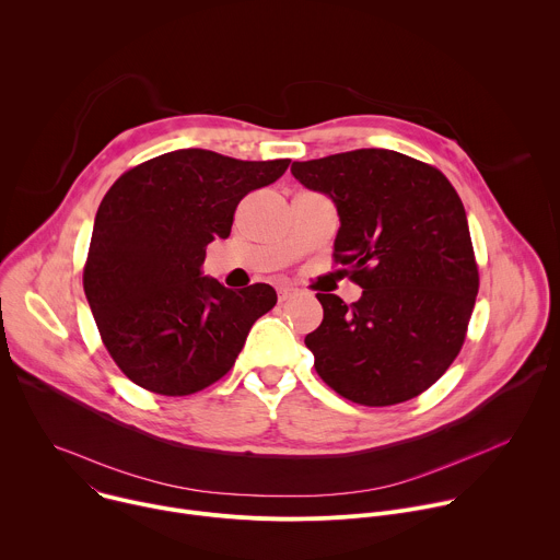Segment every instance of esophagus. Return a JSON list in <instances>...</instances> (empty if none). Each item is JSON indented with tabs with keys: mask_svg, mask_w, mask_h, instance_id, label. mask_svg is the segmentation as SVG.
Returning <instances> with one entry per match:
<instances>
[{
	"mask_svg": "<svg viewBox=\"0 0 560 560\" xmlns=\"http://www.w3.org/2000/svg\"><path fill=\"white\" fill-rule=\"evenodd\" d=\"M296 292H299V290L292 288V285H281V288H279V301H290Z\"/></svg>",
	"mask_w": 560,
	"mask_h": 560,
	"instance_id": "obj_1",
	"label": "esophagus"
}]
</instances>
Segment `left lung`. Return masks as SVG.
<instances>
[{
  "label": "left lung",
  "instance_id": "8db88e82",
  "mask_svg": "<svg viewBox=\"0 0 560 560\" xmlns=\"http://www.w3.org/2000/svg\"><path fill=\"white\" fill-rule=\"evenodd\" d=\"M292 175L334 200V264L362 288L351 305L316 294L323 323L305 336L316 374L364 407L420 396L457 358L479 290L453 184L440 168L389 149L292 162Z\"/></svg>",
  "mask_w": 560,
  "mask_h": 560
}]
</instances>
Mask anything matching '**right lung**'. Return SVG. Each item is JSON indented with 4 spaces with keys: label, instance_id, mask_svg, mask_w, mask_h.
Wrapping results in <instances>:
<instances>
[{
    "label": "right lung",
    "instance_id": "right-lung-1",
    "mask_svg": "<svg viewBox=\"0 0 560 560\" xmlns=\"http://www.w3.org/2000/svg\"><path fill=\"white\" fill-rule=\"evenodd\" d=\"M288 164L179 149L112 184L96 211L83 290L103 345L131 383L191 396L229 374L277 292L268 283L235 292L202 277L207 246L231 235L242 198Z\"/></svg>",
    "mask_w": 560,
    "mask_h": 560
}]
</instances>
